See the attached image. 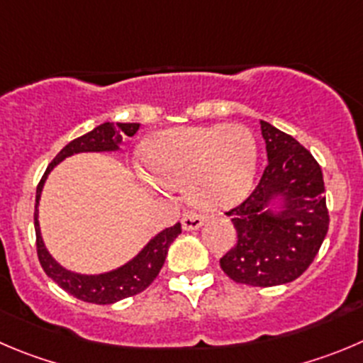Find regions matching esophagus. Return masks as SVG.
I'll return each instance as SVG.
<instances>
[{"label": "esophagus", "instance_id": "34e87169", "mask_svg": "<svg viewBox=\"0 0 363 363\" xmlns=\"http://www.w3.org/2000/svg\"><path fill=\"white\" fill-rule=\"evenodd\" d=\"M204 216L199 215V213H184L182 215V225H184L186 231H195V229H199L204 223Z\"/></svg>", "mask_w": 363, "mask_h": 363}]
</instances>
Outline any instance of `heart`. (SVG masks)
Listing matches in <instances>:
<instances>
[{
  "instance_id": "obj_1",
  "label": "heart",
  "mask_w": 363,
  "mask_h": 363,
  "mask_svg": "<svg viewBox=\"0 0 363 363\" xmlns=\"http://www.w3.org/2000/svg\"><path fill=\"white\" fill-rule=\"evenodd\" d=\"M143 161L148 184L181 188L195 206L225 209L247 197L252 186L258 148L242 125L172 128L147 141Z\"/></svg>"
}]
</instances>
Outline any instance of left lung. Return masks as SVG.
<instances>
[{
    "label": "left lung",
    "instance_id": "left-lung-1",
    "mask_svg": "<svg viewBox=\"0 0 363 363\" xmlns=\"http://www.w3.org/2000/svg\"><path fill=\"white\" fill-rule=\"evenodd\" d=\"M262 134L269 164L249 197L225 211L238 240L220 267L236 283L276 286L297 279L311 265L326 238L330 213L323 170L313 155L267 121ZM276 194L285 197L279 216L268 213Z\"/></svg>",
    "mask_w": 363,
    "mask_h": 363
}]
</instances>
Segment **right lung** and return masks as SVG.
<instances>
[{"label": "right lung", "instance_id": "1", "mask_svg": "<svg viewBox=\"0 0 363 363\" xmlns=\"http://www.w3.org/2000/svg\"><path fill=\"white\" fill-rule=\"evenodd\" d=\"M140 128V123H101L98 125L94 130L87 132V134L80 135L71 143H67L59 154L55 155L50 166L44 172L43 179L37 184L35 193V213H33V225H35V245H37V256H39L40 267L44 272L48 274L60 289L66 290L69 296L77 297L80 301L93 304H113L116 301L125 299V297H132L135 294H141L145 289H148L152 281L157 277L159 270L162 269L168 254V247L170 243L181 235L182 225L177 222L172 228L164 229L159 233L154 240H150L147 247L141 250L134 259L127 263V265L120 267V269L113 270V272L100 274V276H82V274H74L69 270L62 269L55 259L50 256V252L44 247L43 238H40L39 231V220H37V206H39L40 191H43V184L46 181V175L52 172L53 166L60 162L62 159L69 157L79 152H109L118 150L121 143V135H134Z\"/></svg>", "mask_w": 363, "mask_h": 363}]
</instances>
